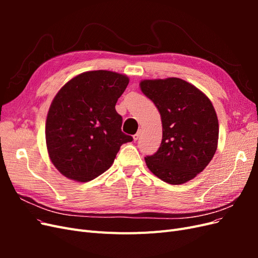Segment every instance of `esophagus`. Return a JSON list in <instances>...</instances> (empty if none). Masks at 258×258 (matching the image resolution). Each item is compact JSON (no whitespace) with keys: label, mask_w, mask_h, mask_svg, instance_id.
Wrapping results in <instances>:
<instances>
[{"label":"esophagus","mask_w":258,"mask_h":258,"mask_svg":"<svg viewBox=\"0 0 258 258\" xmlns=\"http://www.w3.org/2000/svg\"><path fill=\"white\" fill-rule=\"evenodd\" d=\"M140 136H141V130H138L137 134L134 136V140H135V141H137V140H139Z\"/></svg>","instance_id":"obj_1"}]
</instances>
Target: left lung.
<instances>
[{
	"mask_svg": "<svg viewBox=\"0 0 258 258\" xmlns=\"http://www.w3.org/2000/svg\"><path fill=\"white\" fill-rule=\"evenodd\" d=\"M140 88L158 108L162 123L160 147L145 157L147 168L169 184L190 181L209 165L217 148L218 120L212 102L177 77L144 80Z\"/></svg>",
	"mask_w": 258,
	"mask_h": 258,
	"instance_id": "obj_1",
	"label": "left lung"
}]
</instances>
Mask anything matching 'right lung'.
Returning a JSON list of instances; mask_svg holds the SVG:
<instances>
[{
  "mask_svg": "<svg viewBox=\"0 0 258 258\" xmlns=\"http://www.w3.org/2000/svg\"><path fill=\"white\" fill-rule=\"evenodd\" d=\"M129 84L123 74L89 71L69 81L53 98L46 119L49 158L66 177L89 182L110 168L123 143L117 100Z\"/></svg>",
  "mask_w": 258,
  "mask_h": 258,
  "instance_id": "1",
  "label": "right lung"
}]
</instances>
